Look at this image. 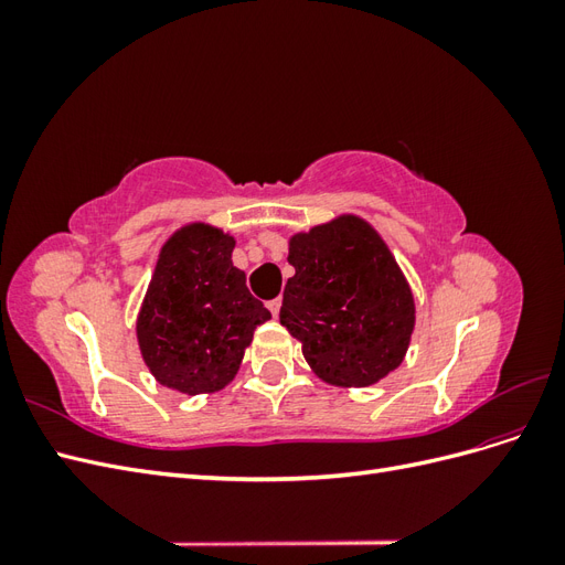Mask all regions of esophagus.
<instances>
[{
  "label": "esophagus",
  "instance_id": "1",
  "mask_svg": "<svg viewBox=\"0 0 565 565\" xmlns=\"http://www.w3.org/2000/svg\"><path fill=\"white\" fill-rule=\"evenodd\" d=\"M266 306H268V311L273 313V318H276V316L280 313V306H282V301H280V297H278V299H270Z\"/></svg>",
  "mask_w": 565,
  "mask_h": 565
}]
</instances>
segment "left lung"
I'll use <instances>...</instances> for the list:
<instances>
[{"instance_id": "left-lung-1", "label": "left lung", "mask_w": 565, "mask_h": 565, "mask_svg": "<svg viewBox=\"0 0 565 565\" xmlns=\"http://www.w3.org/2000/svg\"><path fill=\"white\" fill-rule=\"evenodd\" d=\"M280 324L322 382L377 384L396 370L415 330V297L382 235L355 214L289 237Z\"/></svg>"}]
</instances>
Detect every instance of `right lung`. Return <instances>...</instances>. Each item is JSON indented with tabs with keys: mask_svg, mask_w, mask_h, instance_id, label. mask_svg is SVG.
<instances>
[{
	"mask_svg": "<svg viewBox=\"0 0 565 565\" xmlns=\"http://www.w3.org/2000/svg\"><path fill=\"white\" fill-rule=\"evenodd\" d=\"M235 237L193 221L167 237L136 318V339L158 384L188 396L228 386L268 309L233 266Z\"/></svg>",
	"mask_w": 565,
	"mask_h": 565,
	"instance_id": "add662e5",
	"label": "right lung"
}]
</instances>
